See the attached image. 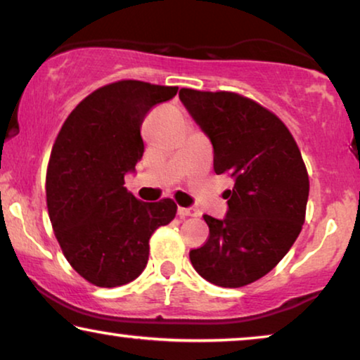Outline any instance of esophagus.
Here are the masks:
<instances>
[{
    "label": "esophagus",
    "instance_id": "34e87169",
    "mask_svg": "<svg viewBox=\"0 0 360 360\" xmlns=\"http://www.w3.org/2000/svg\"><path fill=\"white\" fill-rule=\"evenodd\" d=\"M177 215L179 217H198V210L193 207H177Z\"/></svg>",
    "mask_w": 360,
    "mask_h": 360
}]
</instances>
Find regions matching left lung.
Wrapping results in <instances>:
<instances>
[{
    "label": "left lung",
    "mask_w": 360,
    "mask_h": 360,
    "mask_svg": "<svg viewBox=\"0 0 360 360\" xmlns=\"http://www.w3.org/2000/svg\"><path fill=\"white\" fill-rule=\"evenodd\" d=\"M179 98L214 148L215 174H227L224 219L204 215L209 238L189 252L210 283L240 288L278 265L298 238L309 194L308 171L285 123L233 92L181 89Z\"/></svg>",
    "instance_id": "1"
}]
</instances>
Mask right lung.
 <instances>
[{"mask_svg": "<svg viewBox=\"0 0 360 360\" xmlns=\"http://www.w3.org/2000/svg\"><path fill=\"white\" fill-rule=\"evenodd\" d=\"M177 87L120 80L85 97L62 124L46 176L47 210L57 242L89 283L115 288L141 275L150 238L169 224L171 199L141 202L124 188L145 145L141 123Z\"/></svg>", "mask_w": 360, "mask_h": 360, "instance_id": "right-lung-1", "label": "right lung"}]
</instances>
